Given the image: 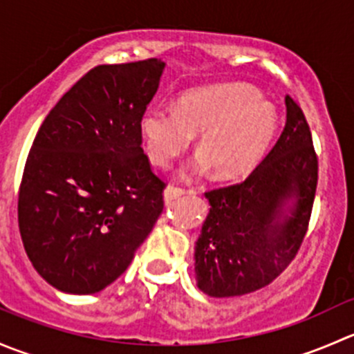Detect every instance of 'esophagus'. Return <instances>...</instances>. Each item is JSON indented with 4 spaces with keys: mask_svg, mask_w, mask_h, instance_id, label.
Segmentation results:
<instances>
[{
    "mask_svg": "<svg viewBox=\"0 0 354 354\" xmlns=\"http://www.w3.org/2000/svg\"><path fill=\"white\" fill-rule=\"evenodd\" d=\"M185 194H187V190H185V188H180V187H167L166 190H164V198H166L167 203H173L176 198L183 197Z\"/></svg>",
    "mask_w": 354,
    "mask_h": 354,
    "instance_id": "obj_1",
    "label": "esophagus"
}]
</instances>
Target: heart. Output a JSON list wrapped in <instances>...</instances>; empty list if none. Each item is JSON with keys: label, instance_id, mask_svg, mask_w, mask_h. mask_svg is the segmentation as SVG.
Segmentation results:
<instances>
[{"label": "heart", "instance_id": "obj_1", "mask_svg": "<svg viewBox=\"0 0 354 354\" xmlns=\"http://www.w3.org/2000/svg\"><path fill=\"white\" fill-rule=\"evenodd\" d=\"M277 130V114L255 88L240 84L212 85L188 92L173 106H152L142 118L145 147L157 166L190 147L200 133L203 152L197 169L214 167L221 180L252 173L269 151Z\"/></svg>", "mask_w": 354, "mask_h": 354}]
</instances>
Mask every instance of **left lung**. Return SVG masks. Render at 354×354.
Listing matches in <instances>:
<instances>
[{"label":"left lung","mask_w":354,"mask_h":354,"mask_svg":"<svg viewBox=\"0 0 354 354\" xmlns=\"http://www.w3.org/2000/svg\"><path fill=\"white\" fill-rule=\"evenodd\" d=\"M317 181L312 131L286 95V124L266 159L240 183L205 192L210 210L195 246L198 288L230 298L277 279L305 240Z\"/></svg>","instance_id":"obj_1"}]
</instances>
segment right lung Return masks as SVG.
Masks as SVG:
<instances>
[{
	"mask_svg": "<svg viewBox=\"0 0 354 354\" xmlns=\"http://www.w3.org/2000/svg\"><path fill=\"white\" fill-rule=\"evenodd\" d=\"M156 58L88 70L42 121L25 162L19 227L51 286L92 295L118 279L164 209L166 181L142 149Z\"/></svg>",
	"mask_w": 354,
	"mask_h": 354,
	"instance_id": "add662e5",
	"label": "right lung"
}]
</instances>
